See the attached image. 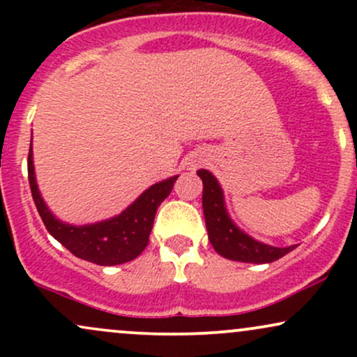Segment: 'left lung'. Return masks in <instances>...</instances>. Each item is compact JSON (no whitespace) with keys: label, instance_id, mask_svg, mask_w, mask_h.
<instances>
[{"label":"left lung","instance_id":"obj_1","mask_svg":"<svg viewBox=\"0 0 357 357\" xmlns=\"http://www.w3.org/2000/svg\"><path fill=\"white\" fill-rule=\"evenodd\" d=\"M198 176L203 181V213L208 238L216 253L228 260L245 261V264H270L297 247V245L287 248L272 247L241 231L228 215L218 179L206 169H198Z\"/></svg>","mask_w":357,"mask_h":357}]
</instances>
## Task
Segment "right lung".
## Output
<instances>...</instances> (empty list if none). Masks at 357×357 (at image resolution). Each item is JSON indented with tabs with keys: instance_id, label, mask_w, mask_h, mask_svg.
<instances>
[{
	"instance_id": "obj_1",
	"label": "right lung",
	"mask_w": 357,
	"mask_h": 357,
	"mask_svg": "<svg viewBox=\"0 0 357 357\" xmlns=\"http://www.w3.org/2000/svg\"><path fill=\"white\" fill-rule=\"evenodd\" d=\"M176 179L178 176L153 184L136 202L114 218L75 227L55 218L48 210L35 179L31 144L28 153V181H30L31 196L48 233L65 248L70 250L75 257L104 267L126 264L141 255L142 250L149 243L155 211L159 204L169 196Z\"/></svg>"
}]
</instances>
